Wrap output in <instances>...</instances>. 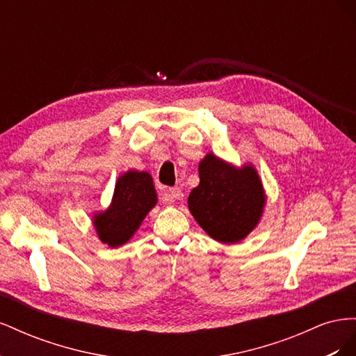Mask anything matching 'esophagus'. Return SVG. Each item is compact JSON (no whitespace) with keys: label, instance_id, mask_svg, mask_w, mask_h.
Masks as SVG:
<instances>
[{"label":"esophagus","instance_id":"esophagus-1","mask_svg":"<svg viewBox=\"0 0 356 356\" xmlns=\"http://www.w3.org/2000/svg\"><path fill=\"white\" fill-rule=\"evenodd\" d=\"M182 197H184V193H182L178 187L168 188V190L163 191V199L168 203H174L177 200H182Z\"/></svg>","mask_w":356,"mask_h":356}]
</instances>
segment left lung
Returning <instances> with one entry per match:
<instances>
[{"label":"left lung","mask_w":356,"mask_h":356,"mask_svg":"<svg viewBox=\"0 0 356 356\" xmlns=\"http://www.w3.org/2000/svg\"><path fill=\"white\" fill-rule=\"evenodd\" d=\"M200 182L188 208L200 227L221 243L245 239L260 221L266 195L252 165L236 168L209 153L199 163Z\"/></svg>","instance_id":"obj_1"}]
</instances>
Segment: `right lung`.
<instances>
[{
    "label": "right lung",
    "mask_w": 356,
    "mask_h": 356,
    "mask_svg": "<svg viewBox=\"0 0 356 356\" xmlns=\"http://www.w3.org/2000/svg\"><path fill=\"white\" fill-rule=\"evenodd\" d=\"M156 203L157 195L152 175L148 172L127 170L115 182L110 207L93 215L98 238L110 248L126 243Z\"/></svg>",
    "instance_id": "right-lung-1"
}]
</instances>
